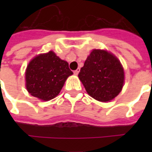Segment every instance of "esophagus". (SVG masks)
Masks as SVG:
<instances>
[{
    "label": "esophagus",
    "instance_id": "34e87169",
    "mask_svg": "<svg viewBox=\"0 0 152 152\" xmlns=\"http://www.w3.org/2000/svg\"><path fill=\"white\" fill-rule=\"evenodd\" d=\"M80 69L78 68V69H76V70H75V71H74V74H75V75H78V73L80 72Z\"/></svg>",
    "mask_w": 152,
    "mask_h": 152
}]
</instances>
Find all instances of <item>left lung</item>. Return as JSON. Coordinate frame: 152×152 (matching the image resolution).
Here are the masks:
<instances>
[{
  "label": "left lung",
  "instance_id": "obj_1",
  "mask_svg": "<svg viewBox=\"0 0 152 152\" xmlns=\"http://www.w3.org/2000/svg\"><path fill=\"white\" fill-rule=\"evenodd\" d=\"M78 76L88 95L102 102L118 96L125 80L120 61L111 53L102 50L91 51Z\"/></svg>",
  "mask_w": 152,
  "mask_h": 152
}]
</instances>
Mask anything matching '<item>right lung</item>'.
<instances>
[{
    "label": "right lung",
    "instance_id": "obj_1",
    "mask_svg": "<svg viewBox=\"0 0 152 152\" xmlns=\"http://www.w3.org/2000/svg\"><path fill=\"white\" fill-rule=\"evenodd\" d=\"M72 74L68 62L59 58L54 52L41 53L27 65L26 88L32 96L49 101L59 94L67 78Z\"/></svg>",
    "mask_w": 152,
    "mask_h": 152
}]
</instances>
